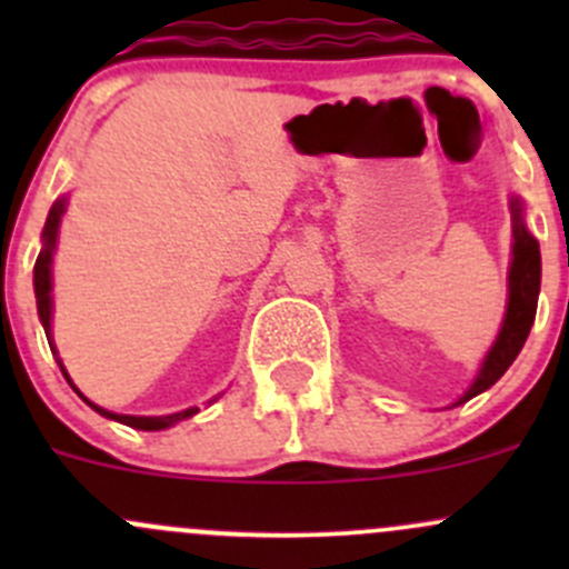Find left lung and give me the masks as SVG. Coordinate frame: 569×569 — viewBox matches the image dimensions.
Returning a JSON list of instances; mask_svg holds the SVG:
<instances>
[{
  "instance_id": "8db88e82",
  "label": "left lung",
  "mask_w": 569,
  "mask_h": 569,
  "mask_svg": "<svg viewBox=\"0 0 569 569\" xmlns=\"http://www.w3.org/2000/svg\"><path fill=\"white\" fill-rule=\"evenodd\" d=\"M509 211H512V261H509L507 274V313H503L501 330L496 341L487 349L485 360L479 366V375L473 377L465 393L451 407H460L473 396L485 393L487 388L496 386L503 371L515 363V358L523 349L529 338L533 317H537V297L539 280H542V258H539V242L531 237L526 226V206L518 194L509 198Z\"/></svg>"
}]
</instances>
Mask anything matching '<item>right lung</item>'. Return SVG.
Segmentation results:
<instances>
[{
	"label": "right lung",
	"instance_id": "1",
	"mask_svg": "<svg viewBox=\"0 0 569 569\" xmlns=\"http://www.w3.org/2000/svg\"><path fill=\"white\" fill-rule=\"evenodd\" d=\"M68 209V198H57L54 206L49 209V217H46V226H43V233H40V242H43V248L38 252V261H36V300H38V317H40V325H43L46 330V338H49V347L51 352L57 355V347H54V338H51V308H54V300H51V263H54V250H57V237H60V222H62V214H66ZM57 363H60V371L66 375V380L71 382V388L82 396L77 386H73V380L68 377L66 366H62V360L57 358ZM84 405L93 407L99 416L109 418V421H118V423H126V427L131 429H142V432H159V429H168L173 427L178 421H187V418H192L194 412H198V407H187V410H178V412H170V416H123V412H112V410H104V407H99L96 401H90L88 396H82ZM217 401V399H211ZM209 401V405H211Z\"/></svg>",
	"mask_w": 569,
	"mask_h": 569
}]
</instances>
